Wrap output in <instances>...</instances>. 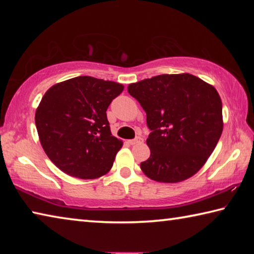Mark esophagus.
Masks as SVG:
<instances>
[{
  "mask_svg": "<svg viewBox=\"0 0 254 254\" xmlns=\"http://www.w3.org/2000/svg\"><path fill=\"white\" fill-rule=\"evenodd\" d=\"M142 141H143L142 137L137 136V137H135V139H133V140H128L127 142L130 143L131 145H134V144H136V143H140V142H142Z\"/></svg>",
  "mask_w": 254,
  "mask_h": 254,
  "instance_id": "esophagus-1",
  "label": "esophagus"
}]
</instances>
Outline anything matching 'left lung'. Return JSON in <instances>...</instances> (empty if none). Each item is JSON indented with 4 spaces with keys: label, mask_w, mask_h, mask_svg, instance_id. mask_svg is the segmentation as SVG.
<instances>
[{
    "label": "left lung",
    "mask_w": 254,
    "mask_h": 254,
    "mask_svg": "<svg viewBox=\"0 0 254 254\" xmlns=\"http://www.w3.org/2000/svg\"><path fill=\"white\" fill-rule=\"evenodd\" d=\"M127 92L147 113L151 133L141 170L159 183H179L207 161L223 131L222 101L214 86L190 74L159 75Z\"/></svg>",
    "instance_id": "1"
}]
</instances>
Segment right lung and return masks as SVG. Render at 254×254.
<instances>
[{
	"mask_svg": "<svg viewBox=\"0 0 254 254\" xmlns=\"http://www.w3.org/2000/svg\"><path fill=\"white\" fill-rule=\"evenodd\" d=\"M124 86L79 76L48 89L36 111V127L48 158L64 173L95 179L111 170L123 142L112 135L106 110Z\"/></svg>",
	"mask_w": 254,
	"mask_h": 254,
	"instance_id": "obj_1",
	"label": "right lung"
}]
</instances>
